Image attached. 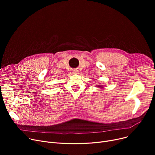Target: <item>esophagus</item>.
<instances>
[{
	"label": "esophagus",
	"instance_id": "1",
	"mask_svg": "<svg viewBox=\"0 0 155 155\" xmlns=\"http://www.w3.org/2000/svg\"><path fill=\"white\" fill-rule=\"evenodd\" d=\"M72 73H74V74H76V73H78V70H73Z\"/></svg>",
	"mask_w": 155,
	"mask_h": 155
}]
</instances>
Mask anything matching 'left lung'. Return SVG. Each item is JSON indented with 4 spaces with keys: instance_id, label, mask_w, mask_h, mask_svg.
I'll return each instance as SVG.
<instances>
[{
    "instance_id": "8db88e82",
    "label": "left lung",
    "mask_w": 155,
    "mask_h": 155,
    "mask_svg": "<svg viewBox=\"0 0 155 155\" xmlns=\"http://www.w3.org/2000/svg\"><path fill=\"white\" fill-rule=\"evenodd\" d=\"M98 87H100V88H103V87L102 85H97Z\"/></svg>"
}]
</instances>
